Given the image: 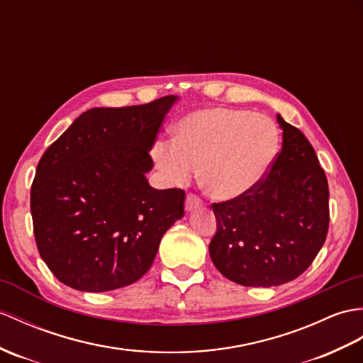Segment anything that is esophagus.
<instances>
[{
  "mask_svg": "<svg viewBox=\"0 0 363 363\" xmlns=\"http://www.w3.org/2000/svg\"><path fill=\"white\" fill-rule=\"evenodd\" d=\"M201 206H202L201 198H198L196 195H193V193L187 195V199H185V210H187V212H190V210L196 208V207H201Z\"/></svg>",
  "mask_w": 363,
  "mask_h": 363,
  "instance_id": "1",
  "label": "esophagus"
}]
</instances>
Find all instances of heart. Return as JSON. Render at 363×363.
I'll return each instance as SVG.
<instances>
[{"label": "heart", "instance_id": "b5f03b06", "mask_svg": "<svg viewBox=\"0 0 363 363\" xmlns=\"http://www.w3.org/2000/svg\"><path fill=\"white\" fill-rule=\"evenodd\" d=\"M280 148L275 123L237 108H204L178 121L173 142L157 140L155 162L167 179L187 182L201 167L202 187L216 199H235L263 181Z\"/></svg>", "mask_w": 363, "mask_h": 363}]
</instances>
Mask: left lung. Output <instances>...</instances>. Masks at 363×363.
<instances>
[{"mask_svg":"<svg viewBox=\"0 0 363 363\" xmlns=\"http://www.w3.org/2000/svg\"><path fill=\"white\" fill-rule=\"evenodd\" d=\"M277 121L283 143L266 178L238 198L212 204L213 264L230 281L255 288L296 280L322 249L330 225V190L313 145L280 114Z\"/></svg>","mask_w":363,"mask_h":363,"instance_id":"left-lung-1","label":"left lung"}]
</instances>
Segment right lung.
<instances>
[{
    "instance_id": "add662e5",
    "label": "right lung",
    "mask_w": 363,
    "mask_h": 363,
    "mask_svg": "<svg viewBox=\"0 0 363 363\" xmlns=\"http://www.w3.org/2000/svg\"><path fill=\"white\" fill-rule=\"evenodd\" d=\"M176 96L92 108L37 165L30 212L40 257L58 280L85 292L133 284L184 216L185 191L150 187V150Z\"/></svg>"
}]
</instances>
